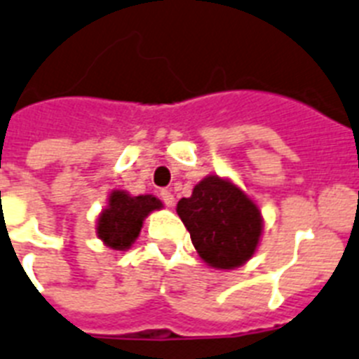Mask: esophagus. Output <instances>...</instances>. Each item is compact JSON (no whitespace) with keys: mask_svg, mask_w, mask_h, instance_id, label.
<instances>
[{"mask_svg":"<svg viewBox=\"0 0 359 359\" xmlns=\"http://www.w3.org/2000/svg\"><path fill=\"white\" fill-rule=\"evenodd\" d=\"M161 198L162 201H164V204L165 206H175V195L171 194L170 189H162L161 191Z\"/></svg>","mask_w":359,"mask_h":359,"instance_id":"34e87169","label":"esophagus"}]
</instances>
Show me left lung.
<instances>
[{
  "label": "left lung",
  "instance_id": "1",
  "mask_svg": "<svg viewBox=\"0 0 359 359\" xmlns=\"http://www.w3.org/2000/svg\"><path fill=\"white\" fill-rule=\"evenodd\" d=\"M198 257L215 270H236L254 257L264 219L257 203L228 177L206 175L177 204Z\"/></svg>",
  "mask_w": 359,
  "mask_h": 359
}]
</instances>
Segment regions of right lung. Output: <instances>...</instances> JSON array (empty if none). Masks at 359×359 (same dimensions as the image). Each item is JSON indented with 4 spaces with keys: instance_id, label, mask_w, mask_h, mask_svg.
Segmentation results:
<instances>
[{
    "instance_id": "obj_1",
    "label": "right lung",
    "mask_w": 359,
    "mask_h": 359,
    "mask_svg": "<svg viewBox=\"0 0 359 359\" xmlns=\"http://www.w3.org/2000/svg\"><path fill=\"white\" fill-rule=\"evenodd\" d=\"M162 208L164 204L155 195L135 197L126 189H113L96 219V236L107 248L126 252L140 236L146 217Z\"/></svg>"
}]
</instances>
